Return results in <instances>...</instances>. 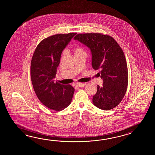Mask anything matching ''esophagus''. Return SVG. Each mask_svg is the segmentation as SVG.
Instances as JSON below:
<instances>
[{
    "label": "esophagus",
    "mask_w": 155,
    "mask_h": 155,
    "mask_svg": "<svg viewBox=\"0 0 155 155\" xmlns=\"http://www.w3.org/2000/svg\"><path fill=\"white\" fill-rule=\"evenodd\" d=\"M86 83H77L75 84V85L76 86H78V87H84L86 85Z\"/></svg>",
    "instance_id": "34e87169"
}]
</instances>
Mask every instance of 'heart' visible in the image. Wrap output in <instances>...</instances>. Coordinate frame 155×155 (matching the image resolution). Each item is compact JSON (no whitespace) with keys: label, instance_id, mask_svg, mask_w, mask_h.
<instances>
[{"label":"heart","instance_id":"b5f03b06","mask_svg":"<svg viewBox=\"0 0 155 155\" xmlns=\"http://www.w3.org/2000/svg\"><path fill=\"white\" fill-rule=\"evenodd\" d=\"M74 54H78V53L84 52V50L81 48H79V47H76V48H75L74 49Z\"/></svg>","mask_w":155,"mask_h":155}]
</instances>
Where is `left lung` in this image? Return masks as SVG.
<instances>
[{
    "mask_svg": "<svg viewBox=\"0 0 155 155\" xmlns=\"http://www.w3.org/2000/svg\"><path fill=\"white\" fill-rule=\"evenodd\" d=\"M87 46L94 69H100L102 86H97L92 102L99 109L109 110L122 101L128 85V70L121 48L112 36L101 33L78 34L74 38Z\"/></svg>",
    "mask_w": 155,
    "mask_h": 155,
    "instance_id": "obj_1",
    "label": "left lung"
}]
</instances>
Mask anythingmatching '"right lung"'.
<instances>
[{
  "instance_id": "1",
  "label": "right lung",
  "mask_w": 155,
  "mask_h": 155,
  "mask_svg": "<svg viewBox=\"0 0 155 155\" xmlns=\"http://www.w3.org/2000/svg\"><path fill=\"white\" fill-rule=\"evenodd\" d=\"M76 33L49 36L38 45L30 65L33 88L40 101L47 107L60 111L69 105L75 89L70 85L54 82L61 53Z\"/></svg>"
}]
</instances>
